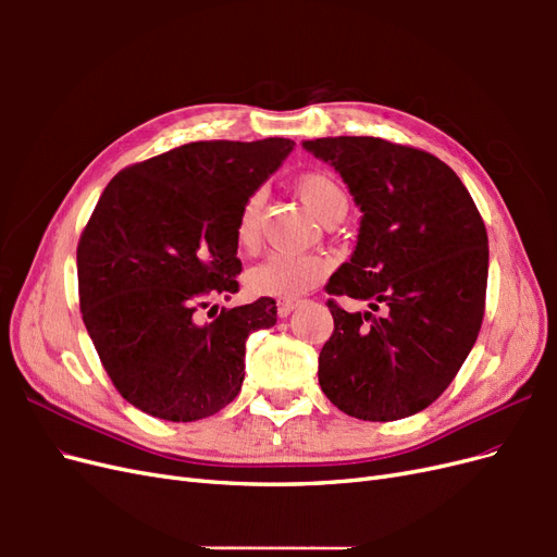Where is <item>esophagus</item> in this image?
<instances>
[{
	"label": "esophagus",
	"instance_id": "34e87169",
	"mask_svg": "<svg viewBox=\"0 0 557 557\" xmlns=\"http://www.w3.org/2000/svg\"><path fill=\"white\" fill-rule=\"evenodd\" d=\"M295 309H297V301H293V299H278V315L281 318H288Z\"/></svg>",
	"mask_w": 557,
	"mask_h": 557
}]
</instances>
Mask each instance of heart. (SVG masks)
<instances>
[{"label":"heart","instance_id":"heart-1","mask_svg":"<svg viewBox=\"0 0 557 557\" xmlns=\"http://www.w3.org/2000/svg\"><path fill=\"white\" fill-rule=\"evenodd\" d=\"M295 190L305 207L325 225L339 223L348 211V197L342 183L327 172H305L297 176ZM264 207L262 193H252L244 205L234 225V237L244 250H252L260 242V215ZM327 260L320 256H290V252H272L248 272L246 283L256 295L295 299L309 293L313 285L327 274Z\"/></svg>","mask_w":557,"mask_h":557}]
</instances>
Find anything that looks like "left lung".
<instances>
[{
    "label": "left lung",
    "instance_id": "left-lung-1",
    "mask_svg": "<svg viewBox=\"0 0 557 557\" xmlns=\"http://www.w3.org/2000/svg\"><path fill=\"white\" fill-rule=\"evenodd\" d=\"M334 166L362 211L358 244L327 293L367 301L344 311L318 381L344 413L385 423L428 409L474 346L487 283V234L448 164L376 137L301 141Z\"/></svg>",
    "mask_w": 557,
    "mask_h": 557
}]
</instances>
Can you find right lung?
I'll list each match as a JSON object with an SVG mask.
<instances>
[{"mask_svg":"<svg viewBox=\"0 0 557 557\" xmlns=\"http://www.w3.org/2000/svg\"><path fill=\"white\" fill-rule=\"evenodd\" d=\"M295 141H195L115 174L76 250L83 323L132 407L193 423L239 395L250 332L276 325V301L201 318L239 290L234 225L248 195Z\"/></svg>","mask_w":557,"mask_h":557,"instance_id":"obj_1","label":"right lung"}]
</instances>
